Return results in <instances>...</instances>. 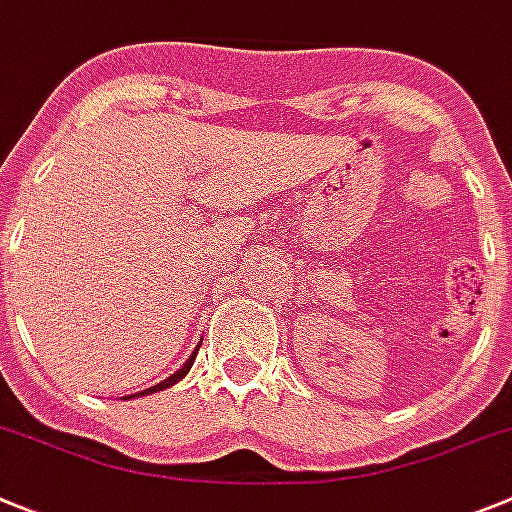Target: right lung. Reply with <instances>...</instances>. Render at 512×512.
<instances>
[{"instance_id":"obj_1","label":"right lung","mask_w":512,"mask_h":512,"mask_svg":"<svg viewBox=\"0 0 512 512\" xmlns=\"http://www.w3.org/2000/svg\"><path fill=\"white\" fill-rule=\"evenodd\" d=\"M198 350H200V345H198V348H195V353H192L190 358H187L185 363H182V368H180V370H175V373H172L170 378H164L162 383H157V386L147 388V391H139V393H134V396H149V393L164 391V388H170V386H175L177 381H182V378H185V375L190 373V368H192V363H195V355H198ZM126 398H131V396H126Z\"/></svg>"}]
</instances>
